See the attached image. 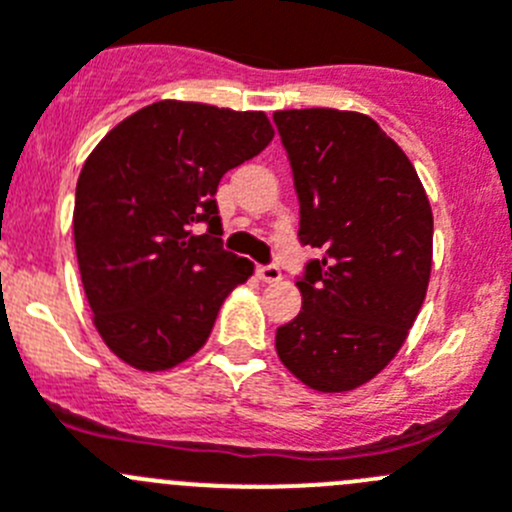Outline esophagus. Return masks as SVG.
I'll return each instance as SVG.
<instances>
[{
	"instance_id": "esophagus-1",
	"label": "esophagus",
	"mask_w": 512,
	"mask_h": 512,
	"mask_svg": "<svg viewBox=\"0 0 512 512\" xmlns=\"http://www.w3.org/2000/svg\"><path fill=\"white\" fill-rule=\"evenodd\" d=\"M256 276H259L264 284H274V281L281 279V269L274 264H259L256 266Z\"/></svg>"
}]
</instances>
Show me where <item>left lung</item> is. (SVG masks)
Returning a JSON list of instances; mask_svg holds the SVG:
<instances>
[{"mask_svg": "<svg viewBox=\"0 0 512 512\" xmlns=\"http://www.w3.org/2000/svg\"><path fill=\"white\" fill-rule=\"evenodd\" d=\"M299 198L301 311L276 329L286 369L319 392L372 379L405 342L425 301L432 211L417 170L362 113H274Z\"/></svg>", "mask_w": 512, "mask_h": 512, "instance_id": "1", "label": "left lung"}]
</instances>
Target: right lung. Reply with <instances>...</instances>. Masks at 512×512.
I'll use <instances>...</instances> for the list:
<instances>
[{"mask_svg":"<svg viewBox=\"0 0 512 512\" xmlns=\"http://www.w3.org/2000/svg\"><path fill=\"white\" fill-rule=\"evenodd\" d=\"M271 138L264 113L160 100L85 160L77 264L97 332L123 362L158 372L196 354L223 299L251 276V261L223 248L216 191Z\"/></svg>","mask_w":512,"mask_h":512,"instance_id":"obj_1","label":"right lung"}]
</instances>
